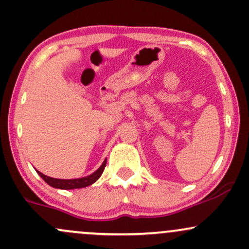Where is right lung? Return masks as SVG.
Masks as SVG:
<instances>
[{"mask_svg": "<svg viewBox=\"0 0 249 249\" xmlns=\"http://www.w3.org/2000/svg\"><path fill=\"white\" fill-rule=\"evenodd\" d=\"M106 166V160H104L103 164L99 166L98 170H95L93 174L89 175V176L81 177V178H73V179H61V178H53V177H49L43 175L40 171H37V174L40 175L41 178L43 179L47 184L51 187L56 188V189H65V190H71V189H79V188H85L89 187V185L93 184L94 182L98 181L100 176H102L104 169Z\"/></svg>", "mask_w": 249, "mask_h": 249, "instance_id": "1", "label": "right lung"}]
</instances>
